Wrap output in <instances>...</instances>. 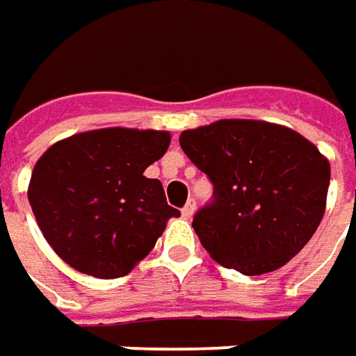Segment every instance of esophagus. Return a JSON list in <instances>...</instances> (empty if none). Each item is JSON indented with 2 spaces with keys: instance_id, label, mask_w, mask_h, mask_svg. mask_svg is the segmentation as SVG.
Returning <instances> with one entry per match:
<instances>
[{
  "instance_id": "esophagus-1",
  "label": "esophagus",
  "mask_w": 356,
  "mask_h": 356,
  "mask_svg": "<svg viewBox=\"0 0 356 356\" xmlns=\"http://www.w3.org/2000/svg\"><path fill=\"white\" fill-rule=\"evenodd\" d=\"M194 212H196V200H188V204L182 208V218L190 220L194 216Z\"/></svg>"
}]
</instances>
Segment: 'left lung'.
Segmentation results:
<instances>
[{
	"label": "left lung",
	"mask_w": 356,
	"mask_h": 356,
	"mask_svg": "<svg viewBox=\"0 0 356 356\" xmlns=\"http://www.w3.org/2000/svg\"><path fill=\"white\" fill-rule=\"evenodd\" d=\"M180 146L213 184L192 227L222 266L261 275L285 266L319 227L329 160L299 132L250 118L184 130Z\"/></svg>",
	"instance_id": "8db88e82"
}]
</instances>
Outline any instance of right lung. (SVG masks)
I'll return each mask as SVG.
<instances>
[{"mask_svg": "<svg viewBox=\"0 0 356 356\" xmlns=\"http://www.w3.org/2000/svg\"><path fill=\"white\" fill-rule=\"evenodd\" d=\"M170 132L99 129L49 146L27 198L37 226L65 264L99 280L132 271L180 212L144 170L164 156Z\"/></svg>", "mask_w": 356, "mask_h": 356, "instance_id": "1", "label": "right lung"}]
</instances>
